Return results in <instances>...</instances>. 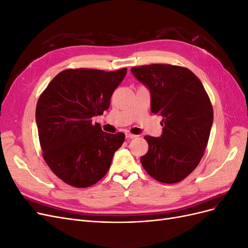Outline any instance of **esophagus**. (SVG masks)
<instances>
[{
  "label": "esophagus",
  "mask_w": 248,
  "mask_h": 248,
  "mask_svg": "<svg viewBox=\"0 0 248 248\" xmlns=\"http://www.w3.org/2000/svg\"><path fill=\"white\" fill-rule=\"evenodd\" d=\"M137 138L136 134H132V133H126V139L127 140H131V139H134Z\"/></svg>",
  "instance_id": "obj_1"
}]
</instances>
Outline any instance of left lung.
Masks as SVG:
<instances>
[{
  "label": "left lung",
  "instance_id": "obj_1",
  "mask_svg": "<svg viewBox=\"0 0 248 248\" xmlns=\"http://www.w3.org/2000/svg\"><path fill=\"white\" fill-rule=\"evenodd\" d=\"M148 87L151 111L162 117L160 138L146 136L149 145L140 157L148 174L161 183L182 181L198 167L213 123V108L202 81L189 69L170 64L132 67Z\"/></svg>",
  "mask_w": 248,
  "mask_h": 248
}]
</instances>
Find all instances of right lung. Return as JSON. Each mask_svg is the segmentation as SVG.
Instances as JSON below:
<instances>
[{
  "label": "right lung",
  "instance_id": "1",
  "mask_svg": "<svg viewBox=\"0 0 248 248\" xmlns=\"http://www.w3.org/2000/svg\"><path fill=\"white\" fill-rule=\"evenodd\" d=\"M127 72L66 69L49 82L36 107L43 158L63 182L92 186L108 172L125 134L107 133L92 118L108 109L110 97Z\"/></svg>",
  "mask_w": 248,
  "mask_h": 248
}]
</instances>
